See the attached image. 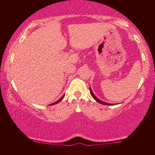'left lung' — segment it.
<instances>
[{"instance_id": "obj_1", "label": "left lung", "mask_w": 155, "mask_h": 155, "mask_svg": "<svg viewBox=\"0 0 155 155\" xmlns=\"http://www.w3.org/2000/svg\"><path fill=\"white\" fill-rule=\"evenodd\" d=\"M90 94H91V95H92L93 98H94V99H95V100H96V101H97V102H99V103H100V104H104V105H111V104L104 102V101L99 100V99L98 98H97V97L96 96H95V95H94V94H93V92H92V90H91V88H90Z\"/></svg>"}]
</instances>
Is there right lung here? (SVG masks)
<instances>
[{"label":"right lung","instance_id":"obj_1","mask_svg":"<svg viewBox=\"0 0 155 155\" xmlns=\"http://www.w3.org/2000/svg\"><path fill=\"white\" fill-rule=\"evenodd\" d=\"M63 97H64V95H63V96H62V97H61V98H60V99H59L58 101H56V102H54V103H53V104H51V105H54V104H57V103H58V102H60V101H61V100H62V99H63Z\"/></svg>","mask_w":155,"mask_h":155}]
</instances>
